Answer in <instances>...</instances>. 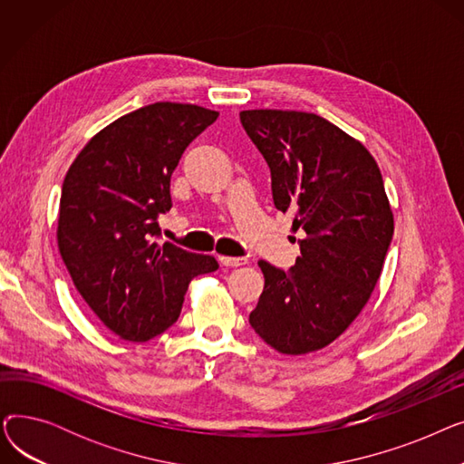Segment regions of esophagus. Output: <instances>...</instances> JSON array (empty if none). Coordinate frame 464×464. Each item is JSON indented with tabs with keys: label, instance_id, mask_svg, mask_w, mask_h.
<instances>
[{
	"label": "esophagus",
	"instance_id": "34e87169",
	"mask_svg": "<svg viewBox=\"0 0 464 464\" xmlns=\"http://www.w3.org/2000/svg\"><path fill=\"white\" fill-rule=\"evenodd\" d=\"M219 263L224 266H242L246 265L248 259L246 257H229V256H219Z\"/></svg>",
	"mask_w": 464,
	"mask_h": 464
}]
</instances>
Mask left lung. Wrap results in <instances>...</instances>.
<instances>
[{
    "mask_svg": "<svg viewBox=\"0 0 464 464\" xmlns=\"http://www.w3.org/2000/svg\"><path fill=\"white\" fill-rule=\"evenodd\" d=\"M240 124L269 163L275 207L304 233L287 273L259 261L265 287L250 325L284 355L318 352L353 324L382 275L395 222L380 167L314 112L242 111Z\"/></svg>",
    "mask_w": 464,
    "mask_h": 464,
    "instance_id": "obj_1",
    "label": "left lung"
}]
</instances>
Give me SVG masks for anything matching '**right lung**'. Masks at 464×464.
<instances>
[{
  "mask_svg": "<svg viewBox=\"0 0 464 464\" xmlns=\"http://www.w3.org/2000/svg\"><path fill=\"white\" fill-rule=\"evenodd\" d=\"M219 112L158 102L97 131L71 163L60 198L58 250L72 284L118 338L146 343L173 325L189 282L212 256L158 245L170 175Z\"/></svg>",
  "mask_w": 464,
  "mask_h": 464,
  "instance_id": "right-lung-1",
  "label": "right lung"
}]
</instances>
